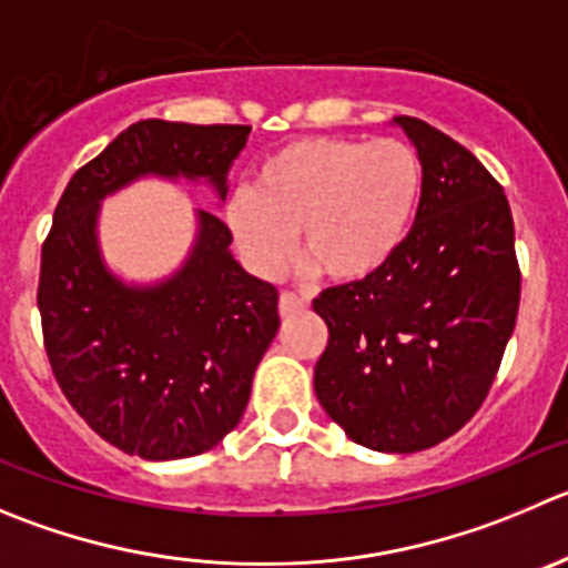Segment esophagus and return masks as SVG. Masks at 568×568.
<instances>
[{"label":"esophagus","instance_id":"34e87169","mask_svg":"<svg viewBox=\"0 0 568 568\" xmlns=\"http://www.w3.org/2000/svg\"><path fill=\"white\" fill-rule=\"evenodd\" d=\"M304 310H310V298H306V295H298V293H281L278 295L281 317H290V315H295V312H304Z\"/></svg>","mask_w":568,"mask_h":568}]
</instances>
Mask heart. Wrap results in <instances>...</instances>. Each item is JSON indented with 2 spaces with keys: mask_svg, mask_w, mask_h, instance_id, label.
<instances>
[{
  "mask_svg": "<svg viewBox=\"0 0 568 568\" xmlns=\"http://www.w3.org/2000/svg\"><path fill=\"white\" fill-rule=\"evenodd\" d=\"M424 194V164L402 139H301L262 161L251 192H236L225 223L247 267L275 275L295 247L306 270L362 281L398 253Z\"/></svg>",
  "mask_w": 568,
  "mask_h": 568,
  "instance_id": "obj_1",
  "label": "heart"
}]
</instances>
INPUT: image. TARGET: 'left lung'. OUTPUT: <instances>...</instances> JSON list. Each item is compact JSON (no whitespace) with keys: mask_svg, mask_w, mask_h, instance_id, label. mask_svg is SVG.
Returning <instances> with one entry per match:
<instances>
[{"mask_svg":"<svg viewBox=\"0 0 568 568\" xmlns=\"http://www.w3.org/2000/svg\"><path fill=\"white\" fill-rule=\"evenodd\" d=\"M424 164V194L396 256L323 290L328 345L315 393L359 446L413 455L455 435L488 396L516 328L521 273L507 197L463 144L396 116Z\"/></svg>","mask_w":568,"mask_h":568,"instance_id":"obj_1","label":"left lung"}]
</instances>
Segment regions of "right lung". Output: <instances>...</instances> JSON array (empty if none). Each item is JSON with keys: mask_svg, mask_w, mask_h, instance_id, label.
<instances>
[{"mask_svg": "<svg viewBox=\"0 0 568 568\" xmlns=\"http://www.w3.org/2000/svg\"><path fill=\"white\" fill-rule=\"evenodd\" d=\"M247 133L144 119L74 172L55 209L38 281L47 356L69 404L125 455H203L240 424L281 326L278 293L236 262L229 225L203 209L181 267L128 284L102 258V200L142 178L206 181L225 200Z\"/></svg>", "mask_w": 568, "mask_h": 568, "instance_id": "1", "label": "right lung"}]
</instances>
